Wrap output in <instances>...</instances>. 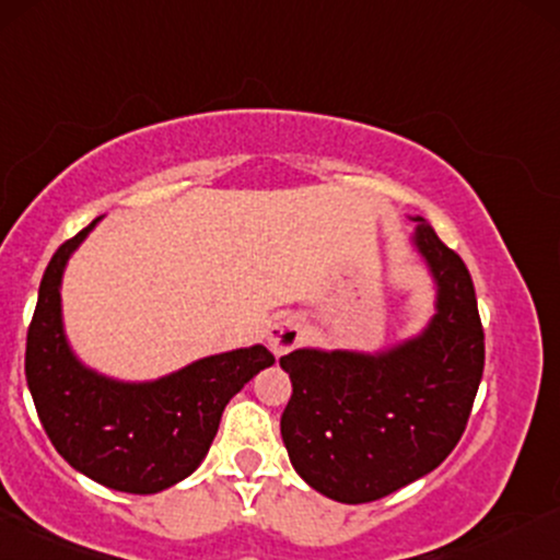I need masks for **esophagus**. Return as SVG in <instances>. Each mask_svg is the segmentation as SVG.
<instances>
[{
    "mask_svg": "<svg viewBox=\"0 0 560 560\" xmlns=\"http://www.w3.org/2000/svg\"><path fill=\"white\" fill-rule=\"evenodd\" d=\"M302 336H305V331H302V320L294 318V315H281V318H276L266 331L268 347H271L273 354H287L289 349L300 345Z\"/></svg>",
    "mask_w": 560,
    "mask_h": 560,
    "instance_id": "1",
    "label": "esophagus"
}]
</instances>
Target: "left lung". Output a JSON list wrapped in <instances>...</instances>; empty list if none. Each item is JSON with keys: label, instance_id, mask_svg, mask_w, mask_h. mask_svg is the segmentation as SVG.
Instances as JSON below:
<instances>
[{"label": "left lung", "instance_id": "8db88e82", "mask_svg": "<svg viewBox=\"0 0 560 560\" xmlns=\"http://www.w3.org/2000/svg\"><path fill=\"white\" fill-rule=\"evenodd\" d=\"M412 247L435 287V313L412 339L378 349L302 347L281 357L292 399L281 415L289 462L339 503H370L420 480L467 428L485 365L472 276L422 215Z\"/></svg>", "mask_w": 560, "mask_h": 560}]
</instances>
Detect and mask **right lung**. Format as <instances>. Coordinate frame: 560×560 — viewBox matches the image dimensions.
Returning a JSON list of instances; mask_svg holds the SVG:
<instances>
[{"label":"right lung","instance_id":"obj_1","mask_svg":"<svg viewBox=\"0 0 560 560\" xmlns=\"http://www.w3.org/2000/svg\"><path fill=\"white\" fill-rule=\"evenodd\" d=\"M98 221L67 240L46 266L25 345V381L46 435L72 469L112 490L151 495L200 467L229 399L271 368L273 354L262 345L232 349L143 383L83 365L65 334L62 276Z\"/></svg>","mask_w":560,"mask_h":560}]
</instances>
